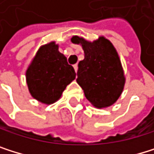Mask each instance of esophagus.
I'll return each mask as SVG.
<instances>
[{"label": "esophagus", "mask_w": 154, "mask_h": 154, "mask_svg": "<svg viewBox=\"0 0 154 154\" xmlns=\"http://www.w3.org/2000/svg\"><path fill=\"white\" fill-rule=\"evenodd\" d=\"M73 68H74V71H75V72H77V71H78V65H77V64L73 65Z\"/></svg>", "instance_id": "34e87169"}]
</instances>
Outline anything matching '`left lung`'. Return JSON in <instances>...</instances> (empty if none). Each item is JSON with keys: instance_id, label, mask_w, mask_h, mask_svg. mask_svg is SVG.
Wrapping results in <instances>:
<instances>
[{"instance_id": "1", "label": "left lung", "mask_w": 154, "mask_h": 154, "mask_svg": "<svg viewBox=\"0 0 154 154\" xmlns=\"http://www.w3.org/2000/svg\"><path fill=\"white\" fill-rule=\"evenodd\" d=\"M72 42L81 44L84 59L78 64L77 82L88 101L98 108L112 106L120 96L125 76L119 54L112 43L100 36L89 42L73 36Z\"/></svg>"}]
</instances>
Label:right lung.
<instances>
[{"mask_svg": "<svg viewBox=\"0 0 154 154\" xmlns=\"http://www.w3.org/2000/svg\"><path fill=\"white\" fill-rule=\"evenodd\" d=\"M75 77L73 67L59 51L55 42L38 49L26 71V82L31 95L47 105L59 100Z\"/></svg>", "mask_w": 154, "mask_h": 154, "instance_id": "obj_1", "label": "right lung"}]
</instances>
